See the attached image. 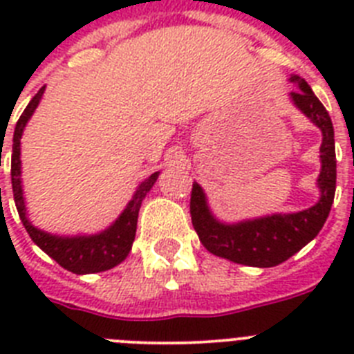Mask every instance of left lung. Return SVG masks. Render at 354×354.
I'll use <instances>...</instances> for the list:
<instances>
[{
	"label": "left lung",
	"mask_w": 354,
	"mask_h": 354,
	"mask_svg": "<svg viewBox=\"0 0 354 354\" xmlns=\"http://www.w3.org/2000/svg\"><path fill=\"white\" fill-rule=\"evenodd\" d=\"M290 81H296L299 86L298 90L290 92L294 104L323 131V170L317 180L321 187V200L317 204L294 214H274L237 225H223L216 221L209 212L202 187L196 183L193 184L189 212L200 243L218 257L228 259L237 264L273 268L286 262L317 236L333 204L337 183L333 124L326 108L314 95L308 83L298 76H292Z\"/></svg>",
	"instance_id": "obj_1"
}]
</instances>
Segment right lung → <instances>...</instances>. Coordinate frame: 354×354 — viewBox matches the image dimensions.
<instances>
[{
	"mask_svg": "<svg viewBox=\"0 0 354 354\" xmlns=\"http://www.w3.org/2000/svg\"><path fill=\"white\" fill-rule=\"evenodd\" d=\"M44 88L46 86H42L35 93V97L31 99L30 104L26 106L21 118L17 120V126H15L14 131L10 174L15 207H17L19 218L23 221L24 228L28 230L33 243H37V246H40L44 252L48 253L49 257L55 259L67 271H72V273L76 274H84L111 270L117 264H120L127 257V253L131 252L134 236H136V223H138L140 207H142V202L145 198V195L150 192V187L154 186L159 174H152L149 179L143 180L138 189H136V193H134L133 200H131L127 207L120 214V218L108 230L97 234V236L56 237L33 227L26 218L23 189H21V158L19 156H21V136H23L24 126H26V122L33 115L37 106H39Z\"/></svg>",
	"mask_w": 354,
	"mask_h": 354,
	"instance_id": "right-lung-1",
	"label": "right lung"
}]
</instances>
